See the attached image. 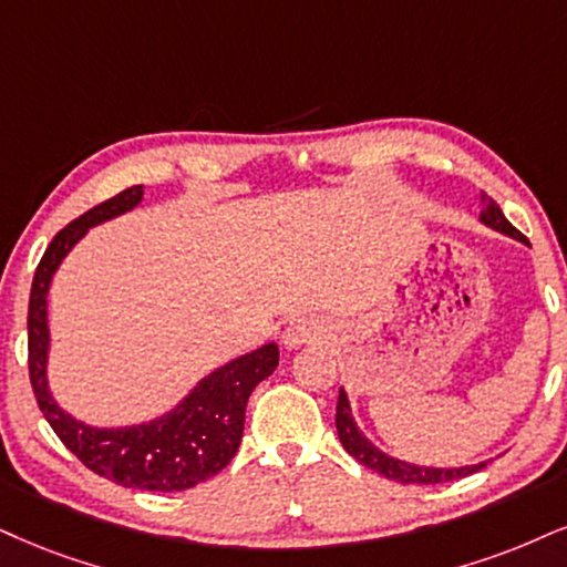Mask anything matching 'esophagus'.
<instances>
[{"label":"esophagus","instance_id":"obj_1","mask_svg":"<svg viewBox=\"0 0 567 567\" xmlns=\"http://www.w3.org/2000/svg\"><path fill=\"white\" fill-rule=\"evenodd\" d=\"M326 339V326L316 318H297L295 323L286 328L284 333V347L297 349L302 344H312V341Z\"/></svg>","mask_w":567,"mask_h":567}]
</instances>
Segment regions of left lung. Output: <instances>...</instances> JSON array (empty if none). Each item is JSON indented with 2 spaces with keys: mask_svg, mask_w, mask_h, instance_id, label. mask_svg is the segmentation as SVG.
<instances>
[{
  "mask_svg": "<svg viewBox=\"0 0 567 567\" xmlns=\"http://www.w3.org/2000/svg\"><path fill=\"white\" fill-rule=\"evenodd\" d=\"M481 202H484V209H481V223H484V226L499 230V234L513 236V239H518V241H526V236H523L520 230L505 218V215H502L497 202H494L492 197H486V194H481ZM337 431H339L341 444H344V450L352 454L358 463L370 467V471L381 473V476H386L389 481H400V484H444V481L465 478V476H471V473L481 471V467H486V463L465 465V467H425V465L404 463V460L389 457V454L381 452L373 442H368L365 433L358 429L344 389H339Z\"/></svg>",
  "mask_w": 567,
  "mask_h": 567,
  "instance_id": "obj_1",
  "label": "left lung"
}]
</instances>
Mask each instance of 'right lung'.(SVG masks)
Instances as JSON below:
<instances>
[{
	"label": "right lung",
	"instance_id": "right-lung-1",
	"mask_svg": "<svg viewBox=\"0 0 567 567\" xmlns=\"http://www.w3.org/2000/svg\"><path fill=\"white\" fill-rule=\"evenodd\" d=\"M142 197L144 186L125 188L68 223L47 247L28 299V373L47 423L89 471L125 488L184 492L213 478L234 460L241 444L249 394L278 365V347L272 341L213 370L163 417L125 429H94L75 421L54 402L47 383V295L52 276L89 228L128 213Z\"/></svg>",
	"mask_w": 567,
	"mask_h": 567
}]
</instances>
